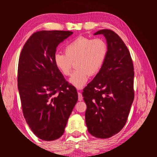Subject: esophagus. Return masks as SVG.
Returning a JSON list of instances; mask_svg holds the SVG:
<instances>
[{
	"label": "esophagus",
	"instance_id": "1",
	"mask_svg": "<svg viewBox=\"0 0 157 157\" xmlns=\"http://www.w3.org/2000/svg\"><path fill=\"white\" fill-rule=\"evenodd\" d=\"M78 100H79V101H82L83 100L82 94L79 92H78Z\"/></svg>",
	"mask_w": 157,
	"mask_h": 157
}]
</instances>
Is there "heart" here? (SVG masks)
<instances>
[{"instance_id": "b5f03b06", "label": "heart", "mask_w": 157, "mask_h": 157, "mask_svg": "<svg viewBox=\"0 0 157 157\" xmlns=\"http://www.w3.org/2000/svg\"><path fill=\"white\" fill-rule=\"evenodd\" d=\"M65 54L56 53L54 63L63 75L71 73L73 63L77 69L71 75L69 82L81 89L90 77L101 71L107 56L108 47L104 40L79 36L65 46Z\"/></svg>"}]
</instances>
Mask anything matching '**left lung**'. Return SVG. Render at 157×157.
<instances>
[{"label":"left lung","instance_id":"obj_1","mask_svg":"<svg viewBox=\"0 0 157 157\" xmlns=\"http://www.w3.org/2000/svg\"><path fill=\"white\" fill-rule=\"evenodd\" d=\"M107 43L106 60L82 95L87 105L85 117L90 134L109 138L125 125L134 101V65L128 47L111 29H102Z\"/></svg>","mask_w":157,"mask_h":157}]
</instances>
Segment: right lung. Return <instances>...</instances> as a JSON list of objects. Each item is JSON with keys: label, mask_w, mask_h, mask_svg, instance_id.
<instances>
[{"label": "right lung", "mask_w": 157, "mask_h": 157, "mask_svg": "<svg viewBox=\"0 0 157 157\" xmlns=\"http://www.w3.org/2000/svg\"><path fill=\"white\" fill-rule=\"evenodd\" d=\"M72 34L36 32L19 56L17 86L23 116L33 133L45 141L63 134L78 99L75 88L66 82L54 63L56 47Z\"/></svg>", "instance_id": "right-lung-1"}]
</instances>
